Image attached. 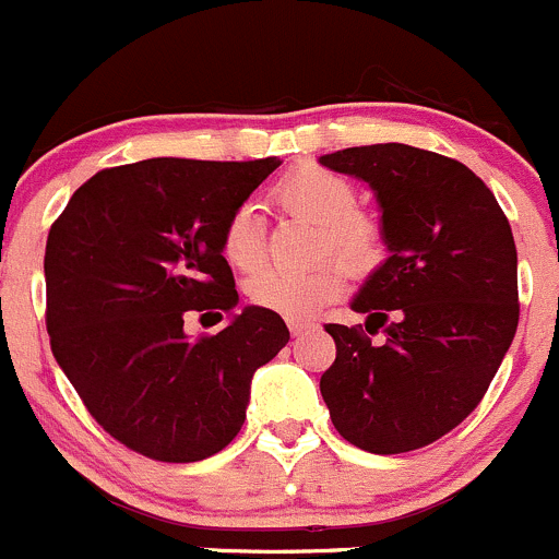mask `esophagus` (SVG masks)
<instances>
[{
	"instance_id": "1",
	"label": "esophagus",
	"mask_w": 559,
	"mask_h": 559,
	"mask_svg": "<svg viewBox=\"0 0 559 559\" xmlns=\"http://www.w3.org/2000/svg\"><path fill=\"white\" fill-rule=\"evenodd\" d=\"M287 329H290V334H293V336H301V334H307V331L318 329V323H312V320L290 318V320H287Z\"/></svg>"
}]
</instances>
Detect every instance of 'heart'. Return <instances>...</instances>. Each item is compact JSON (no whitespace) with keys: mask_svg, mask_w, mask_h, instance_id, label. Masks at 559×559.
Here are the masks:
<instances>
[{"mask_svg":"<svg viewBox=\"0 0 559 559\" xmlns=\"http://www.w3.org/2000/svg\"><path fill=\"white\" fill-rule=\"evenodd\" d=\"M272 201L285 212L318 223V258L334 252L356 274H369L383 263V223L369 209L356 206L358 190L347 176L320 165H298L274 185ZM219 252L236 272H255L266 261L263 225L252 203H241L225 219ZM347 269L340 261H320L304 272L266 269L247 282V296L255 307L282 318H309L345 290Z\"/></svg>","mask_w":559,"mask_h":559,"instance_id":"heart-1","label":"heart"}]
</instances>
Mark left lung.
<instances>
[{
  "label": "left lung",
  "instance_id": "1",
  "mask_svg": "<svg viewBox=\"0 0 559 559\" xmlns=\"http://www.w3.org/2000/svg\"><path fill=\"white\" fill-rule=\"evenodd\" d=\"M320 163L372 187L391 250L350 304L367 323L325 325L336 358L320 394L347 443L424 449L478 407L516 334L511 225L467 165L427 148L374 143Z\"/></svg>",
  "mask_w": 559,
  "mask_h": 559
}]
</instances>
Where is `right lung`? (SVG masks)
<instances>
[{
  "mask_svg": "<svg viewBox=\"0 0 559 559\" xmlns=\"http://www.w3.org/2000/svg\"><path fill=\"white\" fill-rule=\"evenodd\" d=\"M280 168L154 157L79 187L46 245L51 350L94 421L135 454L198 462L239 435L258 367L287 345L277 312L247 307L187 340V314L234 312L225 219Z\"/></svg>",
  "mask_w": 559,
  "mask_h": 559,
  "instance_id": "right-lung-1",
  "label": "right lung"
}]
</instances>
